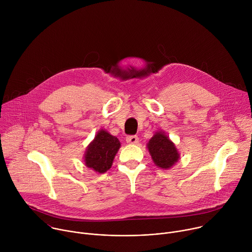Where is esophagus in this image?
<instances>
[{
    "label": "esophagus",
    "mask_w": 252,
    "mask_h": 252,
    "mask_svg": "<svg viewBox=\"0 0 252 252\" xmlns=\"http://www.w3.org/2000/svg\"><path fill=\"white\" fill-rule=\"evenodd\" d=\"M126 142L131 143V145H135V143L138 142L137 135H127L126 136Z\"/></svg>",
    "instance_id": "esophagus-1"
}]
</instances>
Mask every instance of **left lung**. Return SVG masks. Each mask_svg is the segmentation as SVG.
<instances>
[{
	"mask_svg": "<svg viewBox=\"0 0 252 252\" xmlns=\"http://www.w3.org/2000/svg\"><path fill=\"white\" fill-rule=\"evenodd\" d=\"M148 149L154 162L160 168H169L178 160V153L163 132H157L149 141Z\"/></svg>",
	"mask_w": 252,
	"mask_h": 252,
	"instance_id": "obj_1",
	"label": "left lung"
}]
</instances>
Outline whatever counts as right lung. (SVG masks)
I'll list each match as a JSON object with an SVG mask.
<instances>
[{"label":"right lung","instance_id":"right-lung-1","mask_svg":"<svg viewBox=\"0 0 252 252\" xmlns=\"http://www.w3.org/2000/svg\"><path fill=\"white\" fill-rule=\"evenodd\" d=\"M121 147L120 140L105 130H99L85 155L86 165L99 173L110 169Z\"/></svg>","mask_w":252,"mask_h":252}]
</instances>
